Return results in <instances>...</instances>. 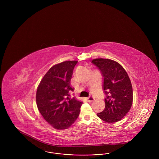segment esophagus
Returning a JSON list of instances; mask_svg holds the SVG:
<instances>
[{"label": "esophagus", "instance_id": "34e87169", "mask_svg": "<svg viewBox=\"0 0 159 159\" xmlns=\"http://www.w3.org/2000/svg\"><path fill=\"white\" fill-rule=\"evenodd\" d=\"M87 100H88V101L89 102H92L94 101L95 99H94V98H93V97H88V98H87Z\"/></svg>", "mask_w": 159, "mask_h": 159}]
</instances>
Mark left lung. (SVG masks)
<instances>
[{
    "label": "left lung",
    "instance_id": "8db88e82",
    "mask_svg": "<svg viewBox=\"0 0 159 159\" xmlns=\"http://www.w3.org/2000/svg\"><path fill=\"white\" fill-rule=\"evenodd\" d=\"M104 78L102 88L106 94L104 110L97 116L107 123L120 121L132 105L133 91L126 71L115 61L97 58L92 61Z\"/></svg>",
    "mask_w": 159,
    "mask_h": 159
}]
</instances>
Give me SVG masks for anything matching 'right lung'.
Here are the masks:
<instances>
[{
	"label": "right lung",
	"mask_w": 159,
	"mask_h": 159,
	"mask_svg": "<svg viewBox=\"0 0 159 159\" xmlns=\"http://www.w3.org/2000/svg\"><path fill=\"white\" fill-rule=\"evenodd\" d=\"M77 62L67 61L53 66L38 86V110L46 121L56 129L70 128L80 114L83 102L70 97V93L74 91L70 80Z\"/></svg>",
	"instance_id": "add662e5"
}]
</instances>
